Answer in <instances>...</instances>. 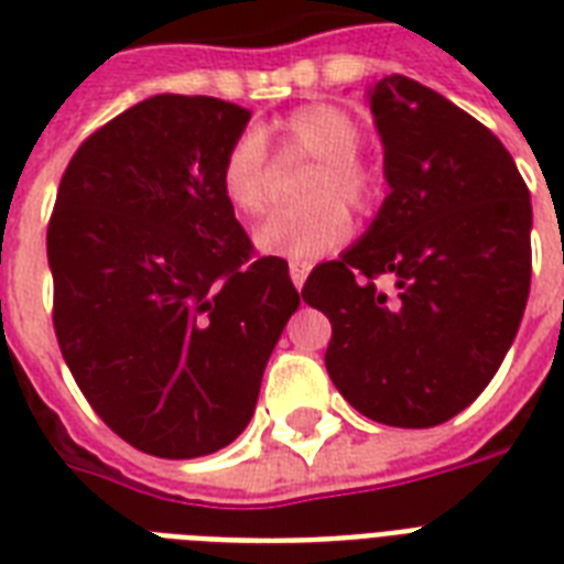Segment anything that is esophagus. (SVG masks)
<instances>
[{"label":"esophagus","instance_id":"34e87169","mask_svg":"<svg viewBox=\"0 0 564 564\" xmlns=\"http://www.w3.org/2000/svg\"><path fill=\"white\" fill-rule=\"evenodd\" d=\"M310 269H313L310 263H290V278H292V283L299 286V290L304 286V281H307Z\"/></svg>","mask_w":564,"mask_h":564}]
</instances>
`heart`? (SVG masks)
Wrapping results in <instances>:
<instances>
[{
    "instance_id": "1",
    "label": "heart",
    "mask_w": 564,
    "mask_h": 564,
    "mask_svg": "<svg viewBox=\"0 0 564 564\" xmlns=\"http://www.w3.org/2000/svg\"><path fill=\"white\" fill-rule=\"evenodd\" d=\"M281 154L316 161L304 187L307 207L278 213L254 234L260 251L292 263H310L330 254L351 234L346 207L366 210L377 198V178L360 161V126L336 105H307L292 110L272 128ZM221 193L239 216H263L269 207V154L260 131H246L221 161Z\"/></svg>"
}]
</instances>
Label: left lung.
<instances>
[{"instance_id": "1", "label": "left lung", "mask_w": 564, "mask_h": 564, "mask_svg": "<svg viewBox=\"0 0 564 564\" xmlns=\"http://www.w3.org/2000/svg\"><path fill=\"white\" fill-rule=\"evenodd\" d=\"M389 195L304 301L330 318L325 366L354 410L389 427H436L489 386L530 295L533 207L489 128L424 84L369 90ZM392 276L395 295L376 290Z\"/></svg>"}]
</instances>
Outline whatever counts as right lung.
Here are the masks:
<instances>
[{
	"label": "right lung",
	"mask_w": 564,
	"mask_h": 564,
	"mask_svg": "<svg viewBox=\"0 0 564 564\" xmlns=\"http://www.w3.org/2000/svg\"><path fill=\"white\" fill-rule=\"evenodd\" d=\"M251 110L163 93L78 145L46 251L57 345L75 383L128 445L193 459L230 445L301 295L221 193Z\"/></svg>",
	"instance_id": "1"
}]
</instances>
